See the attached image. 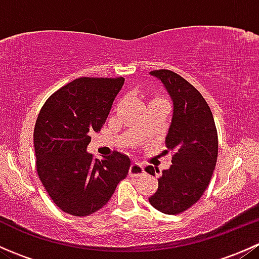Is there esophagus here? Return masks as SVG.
Here are the masks:
<instances>
[{
	"mask_svg": "<svg viewBox=\"0 0 259 259\" xmlns=\"http://www.w3.org/2000/svg\"><path fill=\"white\" fill-rule=\"evenodd\" d=\"M144 173V165L140 163H133L129 169V174L133 177H139Z\"/></svg>",
	"mask_w": 259,
	"mask_h": 259,
	"instance_id": "1",
	"label": "esophagus"
}]
</instances>
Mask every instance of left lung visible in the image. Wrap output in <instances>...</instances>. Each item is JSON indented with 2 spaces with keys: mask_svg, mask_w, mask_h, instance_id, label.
Returning a JSON list of instances; mask_svg holds the SVG:
<instances>
[{
  "mask_svg": "<svg viewBox=\"0 0 259 259\" xmlns=\"http://www.w3.org/2000/svg\"><path fill=\"white\" fill-rule=\"evenodd\" d=\"M149 74L163 83L173 103L165 142L174 153L170 168L163 170L149 202L161 213L178 214L200 199L213 176L218 156L215 122L204 98L187 80L170 70ZM145 170L155 176L154 166Z\"/></svg>",
  "mask_w": 259,
  "mask_h": 259,
  "instance_id": "left-lung-1",
  "label": "left lung"
}]
</instances>
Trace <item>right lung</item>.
I'll use <instances>...</instances> for the list:
<instances>
[{
  "mask_svg": "<svg viewBox=\"0 0 259 259\" xmlns=\"http://www.w3.org/2000/svg\"><path fill=\"white\" fill-rule=\"evenodd\" d=\"M124 79L80 77L49 98L33 130L38 178L55 204L75 217L95 213L126 178L130 159L115 151L103 160L88 151Z\"/></svg>",
  "mask_w": 259,
  "mask_h": 259,
  "instance_id": "add662e5",
  "label": "right lung"
}]
</instances>
